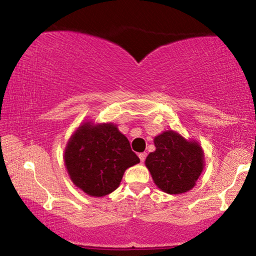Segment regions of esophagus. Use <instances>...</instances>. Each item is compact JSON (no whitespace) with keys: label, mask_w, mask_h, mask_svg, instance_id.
Here are the masks:
<instances>
[{"label":"esophagus","mask_w":256,"mask_h":256,"mask_svg":"<svg viewBox=\"0 0 256 256\" xmlns=\"http://www.w3.org/2000/svg\"><path fill=\"white\" fill-rule=\"evenodd\" d=\"M138 157H140V160H141V163H143L146 160V152H141L138 154Z\"/></svg>","instance_id":"esophagus-1"}]
</instances>
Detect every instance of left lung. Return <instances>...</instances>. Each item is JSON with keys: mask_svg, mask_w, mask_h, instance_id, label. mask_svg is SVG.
<instances>
[{"mask_svg": "<svg viewBox=\"0 0 256 256\" xmlns=\"http://www.w3.org/2000/svg\"><path fill=\"white\" fill-rule=\"evenodd\" d=\"M154 143L156 150L146 157V166L155 184L170 194L191 190L204 166L200 146L172 130L156 136Z\"/></svg>", "mask_w": 256, "mask_h": 256, "instance_id": "8db88e82", "label": "left lung"}]
</instances>
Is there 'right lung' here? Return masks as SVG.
I'll return each mask as SVG.
<instances>
[{"instance_id":"obj_1","label":"right lung","mask_w":256,"mask_h":256,"mask_svg":"<svg viewBox=\"0 0 256 256\" xmlns=\"http://www.w3.org/2000/svg\"><path fill=\"white\" fill-rule=\"evenodd\" d=\"M138 162L128 138L112 124H82L65 150V166L72 182L93 197L113 192L126 169Z\"/></svg>"}]
</instances>
